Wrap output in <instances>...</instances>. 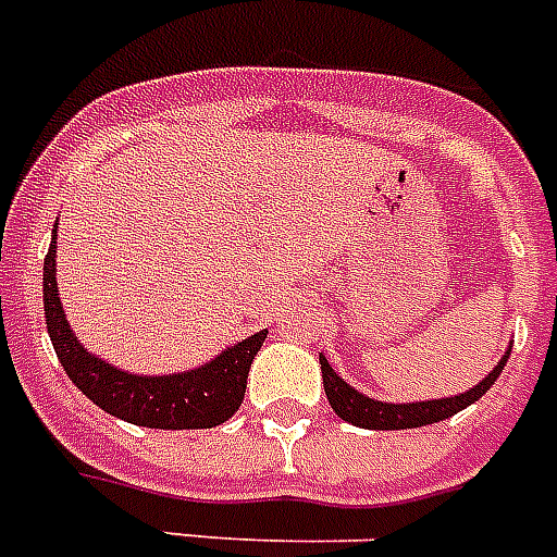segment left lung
Wrapping results in <instances>:
<instances>
[{"mask_svg": "<svg viewBox=\"0 0 557 557\" xmlns=\"http://www.w3.org/2000/svg\"><path fill=\"white\" fill-rule=\"evenodd\" d=\"M509 359V350L504 354V359L493 368V373H487L484 380L475 387H470L467 394L453 396V399H433V401H416V405H391V401H376L362 396L359 391L343 382L334 373V368L329 366V359L320 357L322 366V385H325V396H329L331 408L336 410L339 419L357 424V428L368 430H405V428H424V424L442 422V419H450L459 410H465L467 405L479 401L481 396L487 394L493 382L498 380V373L504 371Z\"/></svg>", "mask_w": 557, "mask_h": 557, "instance_id": "left-lung-1", "label": "left lung"}]
</instances>
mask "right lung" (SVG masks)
Returning a JSON list of instances; mask_svg holds the SVG:
<instances>
[{"label": "right lung", "mask_w": 557, "mask_h": 557, "mask_svg": "<svg viewBox=\"0 0 557 557\" xmlns=\"http://www.w3.org/2000/svg\"><path fill=\"white\" fill-rule=\"evenodd\" d=\"M45 317L48 334L59 362L64 366L73 385L92 405L124 422L161 430L214 428L232 419L240 408L249 380V366L265 339V331L223 350L209 366L175 376H135L107 366L82 348L67 320L62 300L55 292V235L45 257Z\"/></svg>", "instance_id": "right-lung-1"}]
</instances>
